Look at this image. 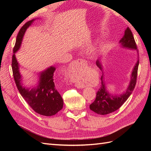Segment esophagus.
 <instances>
[{
    "instance_id": "esophagus-1",
    "label": "esophagus",
    "mask_w": 151,
    "mask_h": 151,
    "mask_svg": "<svg viewBox=\"0 0 151 151\" xmlns=\"http://www.w3.org/2000/svg\"><path fill=\"white\" fill-rule=\"evenodd\" d=\"M86 62H86L85 60H84V59L79 58V59H77V60H75L74 62H72V66L73 68H74V69H75V68L79 67V66L80 65H81V64H85V63H86ZM76 86L77 87V88H83V86H80V85L78 84H76Z\"/></svg>"
}]
</instances>
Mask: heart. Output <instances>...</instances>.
I'll use <instances>...</instances> for the list:
<instances>
[{"instance_id":"b5f03b06","label":"heart","mask_w":151,"mask_h":151,"mask_svg":"<svg viewBox=\"0 0 151 151\" xmlns=\"http://www.w3.org/2000/svg\"><path fill=\"white\" fill-rule=\"evenodd\" d=\"M77 81H78V79H77Z\"/></svg>"}]
</instances>
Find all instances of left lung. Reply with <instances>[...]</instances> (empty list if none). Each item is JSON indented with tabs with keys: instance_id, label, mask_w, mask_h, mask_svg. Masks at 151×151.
<instances>
[{
	"instance_id": "1",
	"label": "left lung",
	"mask_w": 151,
	"mask_h": 151,
	"mask_svg": "<svg viewBox=\"0 0 151 151\" xmlns=\"http://www.w3.org/2000/svg\"><path fill=\"white\" fill-rule=\"evenodd\" d=\"M119 43L121 47L124 48H127L132 50H136L139 57V50L137 48V45L135 42L134 36L130 28H128L125 29L123 37L120 40ZM96 65L103 72V68L101 59H98L96 60ZM139 63V59L135 63V65L132 70L130 81L128 85L127 88L125 92L120 94H113L109 93L106 88L104 79V74L101 77V86L96 93V98L94 101L89 105V108L91 110L96 113L99 115H107V114L113 113L119 109L122 105L124 103L127 99L129 98L132 91H134L136 84L137 76V70Z\"/></svg>"
}]
</instances>
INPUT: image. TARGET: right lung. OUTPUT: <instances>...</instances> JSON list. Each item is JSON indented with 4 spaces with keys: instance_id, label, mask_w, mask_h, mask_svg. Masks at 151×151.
Here are the masks:
<instances>
[{
    "instance_id": "obj_1",
    "label": "right lung",
    "mask_w": 151,
    "mask_h": 151,
    "mask_svg": "<svg viewBox=\"0 0 151 151\" xmlns=\"http://www.w3.org/2000/svg\"><path fill=\"white\" fill-rule=\"evenodd\" d=\"M36 19H32L22 27L17 36L15 46L13 49L12 68L13 76L17 89L30 107L37 113L43 116L55 115L63 108V101L54 83V72L56 68L50 66L40 72L36 86L27 88L22 84V76L19 71L16 53L21 48L26 29L33 24Z\"/></svg>"
}]
</instances>
